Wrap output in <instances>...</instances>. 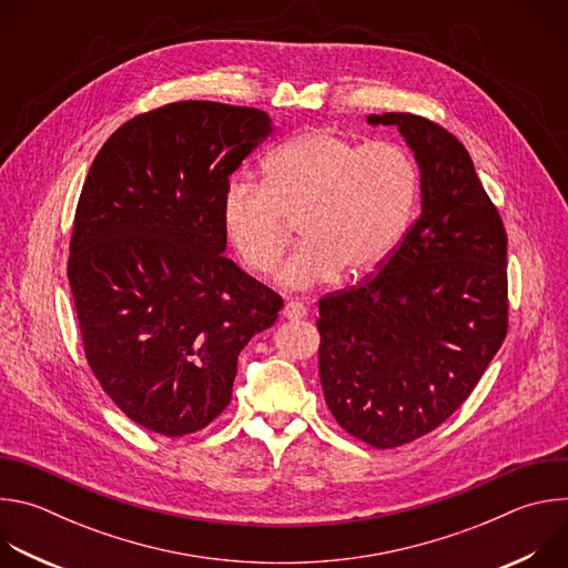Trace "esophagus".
Returning a JSON list of instances; mask_svg holds the SVG:
<instances>
[{
  "mask_svg": "<svg viewBox=\"0 0 568 568\" xmlns=\"http://www.w3.org/2000/svg\"><path fill=\"white\" fill-rule=\"evenodd\" d=\"M307 314V307L298 301H287L283 307V316L285 318H303Z\"/></svg>",
  "mask_w": 568,
  "mask_h": 568,
  "instance_id": "obj_1",
  "label": "esophagus"
}]
</instances>
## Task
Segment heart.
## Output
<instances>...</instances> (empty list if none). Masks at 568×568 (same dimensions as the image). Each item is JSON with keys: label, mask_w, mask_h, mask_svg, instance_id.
Instances as JSON below:
<instances>
[{"label": "heart", "mask_w": 568, "mask_h": 568, "mask_svg": "<svg viewBox=\"0 0 568 568\" xmlns=\"http://www.w3.org/2000/svg\"><path fill=\"white\" fill-rule=\"evenodd\" d=\"M420 193V171L393 141L359 143L331 130H307L263 161V184L233 180L222 222L240 261L272 274L296 224L303 242L283 267L296 290L375 272L407 233Z\"/></svg>", "instance_id": "b5f03b06"}]
</instances>
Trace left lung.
Instances as JSON below:
<instances>
[{"label":"left lung","mask_w":568,"mask_h":568,"mask_svg":"<svg viewBox=\"0 0 568 568\" xmlns=\"http://www.w3.org/2000/svg\"><path fill=\"white\" fill-rule=\"evenodd\" d=\"M423 213L377 274L318 301V375L344 432L377 449L440 427L469 397L508 333V235L465 145L404 112Z\"/></svg>","instance_id":"obj_1"}]
</instances>
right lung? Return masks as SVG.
<instances>
[{
	"instance_id": "add662e5",
	"label": "right lung",
	"mask_w": 568,
	"mask_h": 568,
	"mask_svg": "<svg viewBox=\"0 0 568 568\" xmlns=\"http://www.w3.org/2000/svg\"><path fill=\"white\" fill-rule=\"evenodd\" d=\"M270 134L256 108L161 105L103 143L80 191L67 278L85 357L148 432L178 438L213 423L240 351L283 307L222 254L229 178Z\"/></svg>"
}]
</instances>
